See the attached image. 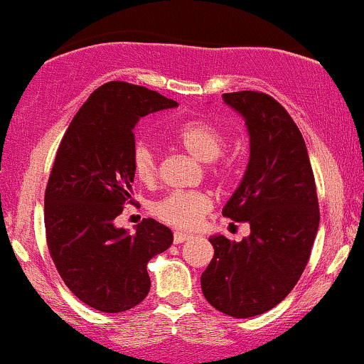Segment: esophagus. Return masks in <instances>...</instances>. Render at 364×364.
Instances as JSON below:
<instances>
[{
  "label": "esophagus",
  "mask_w": 364,
  "mask_h": 364,
  "mask_svg": "<svg viewBox=\"0 0 364 364\" xmlns=\"http://www.w3.org/2000/svg\"><path fill=\"white\" fill-rule=\"evenodd\" d=\"M190 237H191V235L186 234V232H179V230H176V232H174V244L185 242V240H188Z\"/></svg>",
  "instance_id": "34e87169"
}]
</instances>
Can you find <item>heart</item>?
<instances>
[{"label":"heart","instance_id":"1","mask_svg":"<svg viewBox=\"0 0 364 364\" xmlns=\"http://www.w3.org/2000/svg\"><path fill=\"white\" fill-rule=\"evenodd\" d=\"M173 137L181 147L201 163L218 159L225 149V135L205 120H188L176 127ZM132 169L139 181L152 183L157 176V156L144 139L132 147ZM217 174H224L218 166ZM212 208V198L201 191H171L151 205L152 215L178 229H191Z\"/></svg>","mask_w":364,"mask_h":364}]
</instances>
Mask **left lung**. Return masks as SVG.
<instances>
[{
  "instance_id": "8db88e82",
  "label": "left lung",
  "mask_w": 364,
  "mask_h": 364,
  "mask_svg": "<svg viewBox=\"0 0 364 364\" xmlns=\"http://www.w3.org/2000/svg\"><path fill=\"white\" fill-rule=\"evenodd\" d=\"M246 120L249 163L222 215L251 225L240 242L212 235L213 252L201 273V291L212 307L235 318L264 314L299 282L315 235L318 200L305 140L293 118L269 95L224 93Z\"/></svg>"
}]
</instances>
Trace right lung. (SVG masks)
<instances>
[{"label": "right lung", "mask_w": 364, "mask_h": 364, "mask_svg": "<svg viewBox=\"0 0 364 364\" xmlns=\"http://www.w3.org/2000/svg\"><path fill=\"white\" fill-rule=\"evenodd\" d=\"M174 107L146 86L110 81L90 95L57 149L43 200L47 246L65 287L100 312H125L146 299L147 262L173 244L154 218L135 234L113 220L134 201L135 125Z\"/></svg>", "instance_id": "obj_1"}]
</instances>
